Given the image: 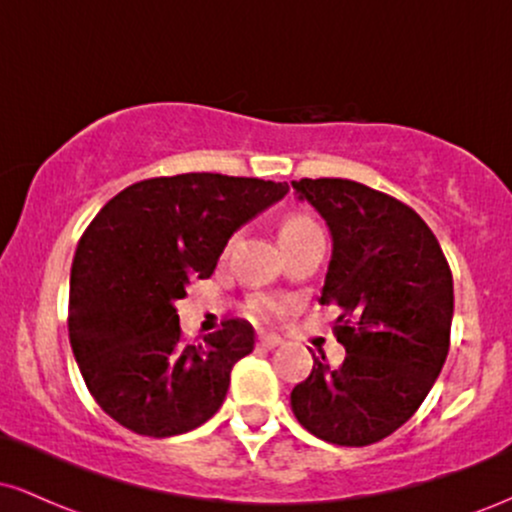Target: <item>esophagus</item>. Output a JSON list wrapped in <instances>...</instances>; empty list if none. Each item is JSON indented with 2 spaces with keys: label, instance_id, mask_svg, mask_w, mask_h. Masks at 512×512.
Returning <instances> with one entry per match:
<instances>
[{
  "label": "esophagus",
  "instance_id": "esophagus-1",
  "mask_svg": "<svg viewBox=\"0 0 512 512\" xmlns=\"http://www.w3.org/2000/svg\"><path fill=\"white\" fill-rule=\"evenodd\" d=\"M284 339L279 337V334H260V339H257V344L264 346V349H276V346H281Z\"/></svg>",
  "mask_w": 512,
  "mask_h": 512
}]
</instances>
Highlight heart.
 <instances>
[{
  "mask_svg": "<svg viewBox=\"0 0 512 512\" xmlns=\"http://www.w3.org/2000/svg\"><path fill=\"white\" fill-rule=\"evenodd\" d=\"M310 231H317L315 221L310 219V216L289 214L279 226V240L298 238V236H303V233H310ZM281 308H284V305H281V301H274V298H255V301H252V313L260 315V317L279 315Z\"/></svg>",
  "mask_w": 512,
  "mask_h": 512,
  "instance_id": "obj_1",
  "label": "heart"
}]
</instances>
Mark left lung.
Returning <instances> with one entry per match:
<instances>
[{
  "instance_id": "8db88e82",
  "label": "left lung",
  "mask_w": 512,
  "mask_h": 512,
  "mask_svg": "<svg viewBox=\"0 0 512 512\" xmlns=\"http://www.w3.org/2000/svg\"><path fill=\"white\" fill-rule=\"evenodd\" d=\"M332 233L320 305H337L339 368L313 356L291 392L298 424L346 448L378 443L407 424L450 349L452 274L436 236L399 199L342 178L291 182Z\"/></svg>"
}]
</instances>
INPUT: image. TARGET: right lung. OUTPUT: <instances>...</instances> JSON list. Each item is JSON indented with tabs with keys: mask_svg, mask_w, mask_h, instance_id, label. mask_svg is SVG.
<instances>
[{
	"mask_svg": "<svg viewBox=\"0 0 512 512\" xmlns=\"http://www.w3.org/2000/svg\"><path fill=\"white\" fill-rule=\"evenodd\" d=\"M289 192L286 182L182 173L134 182L76 245L69 342L88 392L110 419L149 438L202 426L231 370L255 346L245 320L185 344L175 301L214 272L228 238Z\"/></svg>",
	"mask_w": 512,
	"mask_h": 512,
	"instance_id": "right-lung-1",
	"label": "right lung"
}]
</instances>
